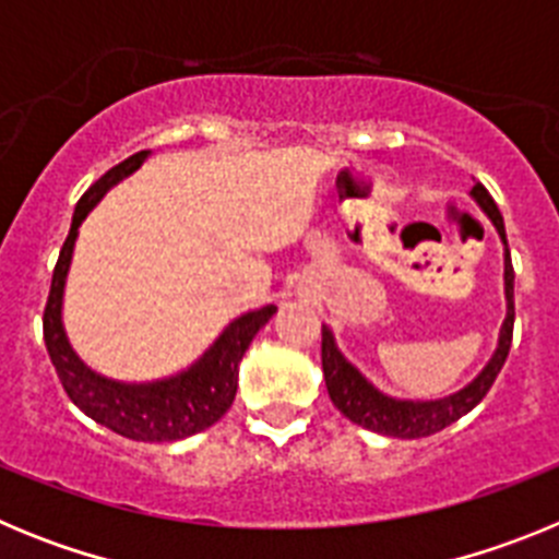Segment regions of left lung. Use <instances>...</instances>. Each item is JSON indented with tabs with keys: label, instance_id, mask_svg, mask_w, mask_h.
I'll return each mask as SVG.
<instances>
[{
	"label": "left lung",
	"instance_id": "left-lung-1",
	"mask_svg": "<svg viewBox=\"0 0 559 559\" xmlns=\"http://www.w3.org/2000/svg\"><path fill=\"white\" fill-rule=\"evenodd\" d=\"M473 201L484 210V215L492 221V226L501 235L503 243V294H507V319L498 333V347L492 353L490 364L476 374L459 392L448 394L439 400H397L374 389L358 369L349 364L341 349L335 347L333 330L322 328V369H324V383H328L330 400L347 419H353L355 426L369 428L383 437H397V439H419L431 437V433L442 431L459 417L478 406L484 394L490 392L496 383L498 372H501L503 360L510 355L512 347V324H515V271H512V257L510 246H507V231H503V218L498 212L496 201L484 185H476L471 190Z\"/></svg>",
	"mask_w": 559,
	"mask_h": 559
}]
</instances>
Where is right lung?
Returning <instances> with one entry per match:
<instances>
[{
  "label": "right lung",
  "mask_w": 559,
  "mask_h": 559,
  "mask_svg": "<svg viewBox=\"0 0 559 559\" xmlns=\"http://www.w3.org/2000/svg\"><path fill=\"white\" fill-rule=\"evenodd\" d=\"M147 153L151 151L133 153L126 162L114 165L78 201L72 226L52 271L49 299L44 308V344L69 400L86 417L136 442H176V439L206 431L229 412L237 392V364L243 360L251 338L260 333L263 324H269L276 308L265 305V308L243 313L215 338V344L192 367L173 378L153 380V383H120V380L103 378L78 358L61 322L63 285H67L78 229L114 185H120L133 170H140Z\"/></svg>",
  "instance_id": "add662e5"
}]
</instances>
